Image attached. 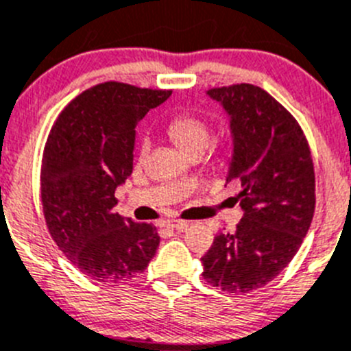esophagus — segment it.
I'll return each instance as SVG.
<instances>
[{"label":"esophagus","instance_id":"esophagus-1","mask_svg":"<svg viewBox=\"0 0 351 351\" xmlns=\"http://www.w3.org/2000/svg\"><path fill=\"white\" fill-rule=\"evenodd\" d=\"M166 226H168L169 229L185 230L189 226H191V222H187V220H168V223H166Z\"/></svg>","mask_w":351,"mask_h":351}]
</instances>
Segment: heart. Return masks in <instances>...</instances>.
Masks as SVG:
<instances>
[{
  "label": "heart",
  "mask_w": 351,
  "mask_h": 351,
  "mask_svg": "<svg viewBox=\"0 0 351 351\" xmlns=\"http://www.w3.org/2000/svg\"><path fill=\"white\" fill-rule=\"evenodd\" d=\"M169 138L187 156L203 154L211 141V129L204 119L191 112L178 113L166 125ZM148 150V141H141V154Z\"/></svg>",
  "instance_id": "obj_1"
}]
</instances>
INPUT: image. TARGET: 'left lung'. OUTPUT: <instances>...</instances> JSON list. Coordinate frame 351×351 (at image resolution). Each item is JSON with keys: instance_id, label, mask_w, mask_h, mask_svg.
<instances>
[{"instance_id": "left-lung-1", "label": "left lung", "mask_w": 351, "mask_h": 351, "mask_svg": "<svg viewBox=\"0 0 351 351\" xmlns=\"http://www.w3.org/2000/svg\"><path fill=\"white\" fill-rule=\"evenodd\" d=\"M229 115L232 157L227 182L241 185L243 219L220 232L201 257L203 278L229 293H246L282 273L315 213V169L298 121L252 84L208 90Z\"/></svg>"}]
</instances>
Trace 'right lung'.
<instances>
[{
    "instance_id": "add662e5",
    "label": "right lung",
    "mask_w": 351,
    "mask_h": 351,
    "mask_svg": "<svg viewBox=\"0 0 351 351\" xmlns=\"http://www.w3.org/2000/svg\"><path fill=\"white\" fill-rule=\"evenodd\" d=\"M171 90L105 82L84 90L50 129L42 160V204L59 250L96 282L147 269L159 246L152 223L113 213L115 189L132 173L138 122Z\"/></svg>"
}]
</instances>
